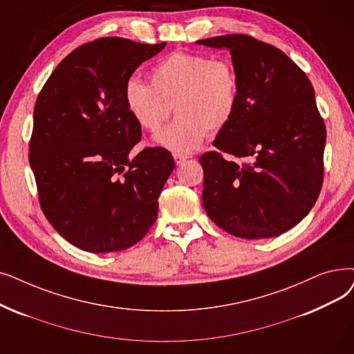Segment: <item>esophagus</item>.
I'll return each mask as SVG.
<instances>
[{
  "instance_id": "esophagus-1",
  "label": "esophagus",
  "mask_w": 354,
  "mask_h": 354,
  "mask_svg": "<svg viewBox=\"0 0 354 354\" xmlns=\"http://www.w3.org/2000/svg\"><path fill=\"white\" fill-rule=\"evenodd\" d=\"M174 159L176 162V165H182L183 162H185L188 159V156L185 155H180V153H174Z\"/></svg>"
}]
</instances>
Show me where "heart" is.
<instances>
[{
  "mask_svg": "<svg viewBox=\"0 0 354 354\" xmlns=\"http://www.w3.org/2000/svg\"><path fill=\"white\" fill-rule=\"evenodd\" d=\"M151 85L139 78L126 84L130 114L139 124L158 131L172 113L178 117L155 136V143L176 153H191L207 130L220 131L239 104V76L228 59L198 52H174L153 68Z\"/></svg>",
  "mask_w": 354,
  "mask_h": 354,
  "instance_id": "b5f03b06",
  "label": "heart"
}]
</instances>
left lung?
<instances>
[{
	"instance_id": "1",
	"label": "left lung",
	"mask_w": 354,
	"mask_h": 354,
	"mask_svg": "<svg viewBox=\"0 0 354 354\" xmlns=\"http://www.w3.org/2000/svg\"><path fill=\"white\" fill-rule=\"evenodd\" d=\"M196 43L227 49L239 76L236 113L212 145L254 162L237 165L219 151L199 158L207 215L236 237L279 236L311 211L322 185L326 126L314 88L282 50L250 36Z\"/></svg>"
}]
</instances>
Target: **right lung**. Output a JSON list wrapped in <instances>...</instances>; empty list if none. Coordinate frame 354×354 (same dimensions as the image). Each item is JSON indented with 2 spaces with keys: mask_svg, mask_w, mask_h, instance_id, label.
I'll return each mask as SVG.
<instances>
[{
  "mask_svg": "<svg viewBox=\"0 0 354 354\" xmlns=\"http://www.w3.org/2000/svg\"><path fill=\"white\" fill-rule=\"evenodd\" d=\"M166 43L102 37L69 53L35 106L28 162L46 218L85 252L131 248L155 224L159 195L175 167L163 147L130 158L142 127L124 89Z\"/></svg>",
  "mask_w": 354,
  "mask_h": 354,
  "instance_id": "add662e5",
  "label": "right lung"
}]
</instances>
